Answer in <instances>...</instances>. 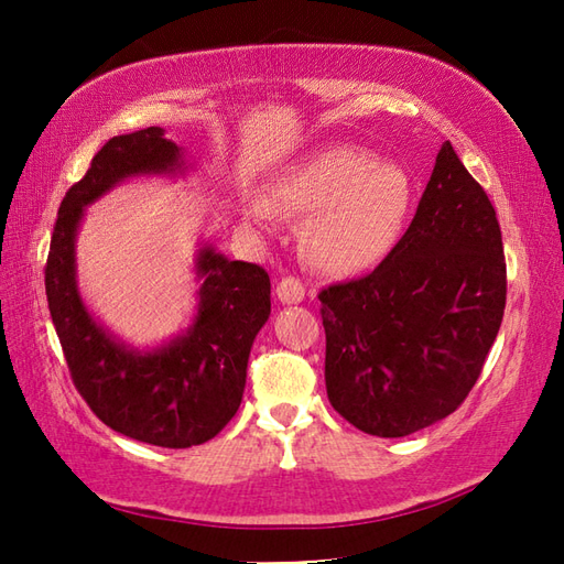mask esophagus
<instances>
[{
	"instance_id": "34e87169",
	"label": "esophagus",
	"mask_w": 564,
	"mask_h": 564,
	"mask_svg": "<svg viewBox=\"0 0 564 564\" xmlns=\"http://www.w3.org/2000/svg\"><path fill=\"white\" fill-rule=\"evenodd\" d=\"M275 295H279L281 303L295 305L305 297V285L301 283V279H295V275H283L279 285H275Z\"/></svg>"
}]
</instances>
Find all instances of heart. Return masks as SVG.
I'll return each instance as SVG.
<instances>
[{
	"instance_id": "heart-1",
	"label": "heart",
	"mask_w": 564,
	"mask_h": 564,
	"mask_svg": "<svg viewBox=\"0 0 564 564\" xmlns=\"http://www.w3.org/2000/svg\"><path fill=\"white\" fill-rule=\"evenodd\" d=\"M412 208V178L400 164L378 162L366 148L327 145L273 184L269 200H251L254 225L275 213L307 215L303 251L315 269L349 275L386 259Z\"/></svg>"
}]
</instances>
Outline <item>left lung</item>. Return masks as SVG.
Segmentation results:
<instances>
[{
  "mask_svg": "<svg viewBox=\"0 0 564 564\" xmlns=\"http://www.w3.org/2000/svg\"><path fill=\"white\" fill-rule=\"evenodd\" d=\"M319 303L327 398L346 422L400 438L458 410L505 317L507 261L495 206L451 142L400 242Z\"/></svg>",
  "mask_w": 564,
  "mask_h": 564,
  "instance_id": "obj_1",
  "label": "left lung"
}]
</instances>
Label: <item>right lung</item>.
Here are the masks:
<instances>
[{"instance_id":"1","label":"right lung","mask_w":564,"mask_h":564,"mask_svg":"<svg viewBox=\"0 0 564 564\" xmlns=\"http://www.w3.org/2000/svg\"><path fill=\"white\" fill-rule=\"evenodd\" d=\"M184 170L182 150L152 126L116 135L59 203L45 263V295L72 382L106 426L162 448L206 443L239 410L251 344L271 313L269 273L198 251V315L184 337L148 354L116 341L84 307L75 237L84 206L138 174Z\"/></svg>"}]
</instances>
